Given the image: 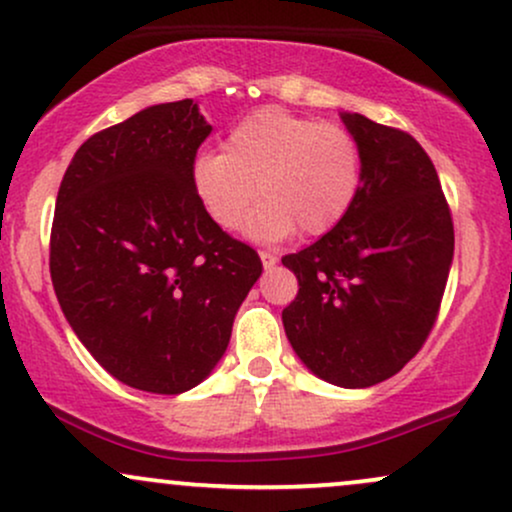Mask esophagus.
Wrapping results in <instances>:
<instances>
[{"instance_id":"obj_1","label":"esophagus","mask_w":512,"mask_h":512,"mask_svg":"<svg viewBox=\"0 0 512 512\" xmlns=\"http://www.w3.org/2000/svg\"><path fill=\"white\" fill-rule=\"evenodd\" d=\"M258 256H261V263L263 268H273L275 263H278V256L270 254V251H258Z\"/></svg>"}]
</instances>
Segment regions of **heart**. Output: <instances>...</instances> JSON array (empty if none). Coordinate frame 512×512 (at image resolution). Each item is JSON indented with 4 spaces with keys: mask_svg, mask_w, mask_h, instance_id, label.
I'll use <instances>...</instances> for the list:
<instances>
[{
    "mask_svg": "<svg viewBox=\"0 0 512 512\" xmlns=\"http://www.w3.org/2000/svg\"><path fill=\"white\" fill-rule=\"evenodd\" d=\"M362 148L350 131L263 107L244 117L222 150L198 153L191 189L222 230H237L258 196L251 237L282 239L294 230L321 237L350 213L362 189Z\"/></svg>",
    "mask_w": 512,
    "mask_h": 512,
    "instance_id": "1",
    "label": "heart"
}]
</instances>
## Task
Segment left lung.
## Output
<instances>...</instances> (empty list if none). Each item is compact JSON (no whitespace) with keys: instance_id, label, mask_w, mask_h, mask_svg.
<instances>
[{"instance_id":"8db88e82","label":"left lung","mask_w":512,"mask_h":512,"mask_svg":"<svg viewBox=\"0 0 512 512\" xmlns=\"http://www.w3.org/2000/svg\"><path fill=\"white\" fill-rule=\"evenodd\" d=\"M340 117L362 148V189L338 227L282 256L299 282L282 326L318 378L369 388L398 374L429 338L455 232L426 150L364 114Z\"/></svg>"}]
</instances>
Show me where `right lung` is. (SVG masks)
I'll return each instance as SVG.
<instances>
[{
    "label": "right lung",
    "mask_w": 512,
    "mask_h": 512,
    "mask_svg": "<svg viewBox=\"0 0 512 512\" xmlns=\"http://www.w3.org/2000/svg\"><path fill=\"white\" fill-rule=\"evenodd\" d=\"M210 131L194 100L146 107L90 136L57 194L59 306L95 362L146 393L179 395L215 369L263 270L191 189Z\"/></svg>",
    "instance_id": "1"
}]
</instances>
